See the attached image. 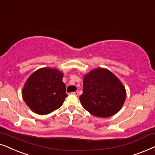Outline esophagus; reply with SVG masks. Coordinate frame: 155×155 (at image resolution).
<instances>
[{
  "label": "esophagus",
  "mask_w": 155,
  "mask_h": 155,
  "mask_svg": "<svg viewBox=\"0 0 155 155\" xmlns=\"http://www.w3.org/2000/svg\"><path fill=\"white\" fill-rule=\"evenodd\" d=\"M73 94L75 95V96H78V95H79V93H78L77 91H75V92L73 93Z\"/></svg>",
  "instance_id": "esophagus-1"
}]
</instances>
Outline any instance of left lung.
<instances>
[{
	"instance_id": "1",
	"label": "left lung",
	"mask_w": 155,
	"mask_h": 155,
	"mask_svg": "<svg viewBox=\"0 0 155 155\" xmlns=\"http://www.w3.org/2000/svg\"><path fill=\"white\" fill-rule=\"evenodd\" d=\"M126 98V91L112 72L98 68L84 76L83 94L79 97L82 106L91 114L108 117L120 110Z\"/></svg>"
}]
</instances>
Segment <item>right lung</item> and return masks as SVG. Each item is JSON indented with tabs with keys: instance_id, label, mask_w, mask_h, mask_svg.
I'll return each instance as SVG.
<instances>
[{
	"instance_id": "1",
	"label": "right lung",
	"mask_w": 155,
	"mask_h": 155,
	"mask_svg": "<svg viewBox=\"0 0 155 155\" xmlns=\"http://www.w3.org/2000/svg\"><path fill=\"white\" fill-rule=\"evenodd\" d=\"M62 72L54 68H42L31 74L22 91L27 106L39 115L60 108L68 96Z\"/></svg>"
}]
</instances>
